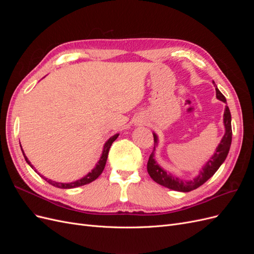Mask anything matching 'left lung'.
I'll return each mask as SVG.
<instances>
[{
  "label": "left lung",
  "instance_id": "left-lung-1",
  "mask_svg": "<svg viewBox=\"0 0 254 254\" xmlns=\"http://www.w3.org/2000/svg\"><path fill=\"white\" fill-rule=\"evenodd\" d=\"M213 84L215 86V90H216V97L219 101L227 103L225 96L222 95L221 92L218 90L217 86L213 81ZM224 126H225V134L222 136V139L218 146L215 149L213 156L207 160V162L202 166V168L199 171V174L193 178L191 180H183L178 178V177L174 176L173 174L166 172L164 168L161 167L159 163L155 159V152L156 147L159 143V137L157 133L152 132L153 139H155V146H153V150L151 155L149 156V160L147 162V172L151 179L159 183L160 186H163L167 189H171L174 190L183 191V193H187V191H190L193 190H196L199 188L204 182L209 180L211 177L217 172L220 165L225 162V160L228 156L230 146H231L232 142V127H231V113H230L229 107L226 106L225 113H224Z\"/></svg>",
  "mask_w": 254,
  "mask_h": 254
}]
</instances>
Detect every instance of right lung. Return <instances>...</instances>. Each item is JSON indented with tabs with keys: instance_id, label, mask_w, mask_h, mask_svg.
Wrapping results in <instances>:
<instances>
[{
	"instance_id": "1",
	"label": "right lung",
	"mask_w": 254,
	"mask_h": 254,
	"mask_svg": "<svg viewBox=\"0 0 254 254\" xmlns=\"http://www.w3.org/2000/svg\"><path fill=\"white\" fill-rule=\"evenodd\" d=\"M120 134L119 133H117V134H114V135H112L111 137H109L108 140L106 141V143L104 144V148H103V152H102V156H101V158H99V160H98V162L96 163V165L94 166V168L93 170H92L90 173H88L86 176L84 177H82L81 179H79V180H76V181H73V182H70V183H61V182H56V181H53V180H51V179H48V178H45V177L43 176V175H41L40 173H38V171L36 170V168L34 167V165L30 163V161L27 159V157L25 156V153H24V151H23V149H22V146H21V149H22V152H23V156H24V158H25V161L27 162V164L33 168V170L39 175L41 178H43L45 181H48L50 184H52V186H54V187H56V188H59V189H74V188H78V187H81V186H84V184H88V183H91L92 181H94L95 179H97L99 176H101V174L103 173V171H104V168H105V165H106V162H107V158H108V152H109V149H110V147H111V145H112V143L118 139V136H119Z\"/></svg>"
}]
</instances>
